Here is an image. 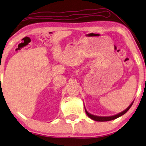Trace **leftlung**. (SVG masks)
Returning a JSON list of instances; mask_svg holds the SVG:
<instances>
[{"label": "left lung", "mask_w": 146, "mask_h": 146, "mask_svg": "<svg viewBox=\"0 0 146 146\" xmlns=\"http://www.w3.org/2000/svg\"><path fill=\"white\" fill-rule=\"evenodd\" d=\"M133 104V102L130 105H129V106L127 108L126 110H125L124 111H123L122 112L118 113V114L117 115H113V116H109V117H100V116H97V115H92L90 113L86 111V110L85 109V111H86V114L88 115V116L89 117H90L91 119H92L93 120H95V121H110V120H113V119H115L117 118V117H119V116H121V115H122L123 114H125V113L127 112V111L129 110V109L130 108L131 106Z\"/></svg>", "instance_id": "8db88e82"}]
</instances>
